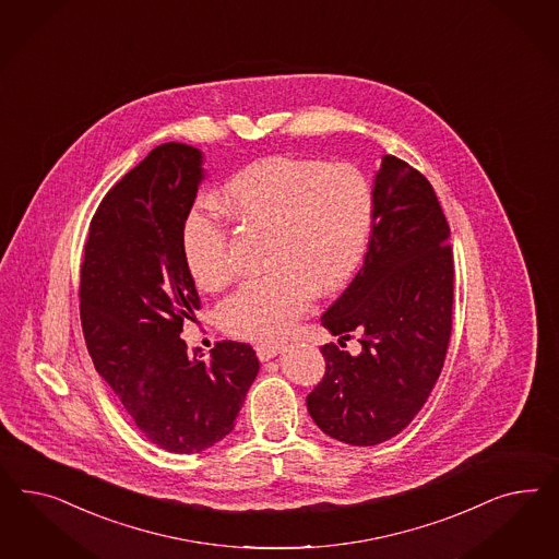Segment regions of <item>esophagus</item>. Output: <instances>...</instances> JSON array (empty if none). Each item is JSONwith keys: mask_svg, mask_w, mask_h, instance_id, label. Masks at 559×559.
<instances>
[{"mask_svg": "<svg viewBox=\"0 0 559 559\" xmlns=\"http://www.w3.org/2000/svg\"><path fill=\"white\" fill-rule=\"evenodd\" d=\"M285 350L283 344L278 342H262V344H255V355L260 360H271L276 355H281Z\"/></svg>", "mask_w": 559, "mask_h": 559, "instance_id": "1", "label": "esophagus"}]
</instances>
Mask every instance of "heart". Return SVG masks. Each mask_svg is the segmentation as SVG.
Segmentation results:
<instances>
[{"instance_id":"heart-1","label":"heart","mask_w":559,"mask_h":559,"mask_svg":"<svg viewBox=\"0 0 559 559\" xmlns=\"http://www.w3.org/2000/svg\"><path fill=\"white\" fill-rule=\"evenodd\" d=\"M229 217L271 229V271L246 281L219 305L221 325L237 338L287 334L311 304L316 285H342L360 264L374 221L369 176L353 164L269 157L234 174L221 188ZM180 248L199 287L217 290L236 272L227 227L211 201L188 209Z\"/></svg>"}]
</instances>
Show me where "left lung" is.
I'll list each match as a JSON object with an SVG mask.
<instances>
[{
	"mask_svg": "<svg viewBox=\"0 0 559 559\" xmlns=\"http://www.w3.org/2000/svg\"><path fill=\"white\" fill-rule=\"evenodd\" d=\"M374 221L362 269L322 325L360 353L322 346L325 374L307 395L332 439L372 447L400 435L439 379L453 325L451 229L430 182L395 155L372 180Z\"/></svg>",
	"mask_w": 559,
	"mask_h": 559,
	"instance_id": "obj_1",
	"label": "left lung"
}]
</instances>
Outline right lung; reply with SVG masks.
Masks as SVG:
<instances>
[{
    "mask_svg": "<svg viewBox=\"0 0 559 559\" xmlns=\"http://www.w3.org/2000/svg\"><path fill=\"white\" fill-rule=\"evenodd\" d=\"M203 152L164 143L127 171L90 223L80 311L87 353L136 428L169 453L225 439L260 369L250 344L188 355L182 323L201 307L180 231L203 182Z\"/></svg>",
    "mask_w": 559,
    "mask_h": 559,
    "instance_id": "1",
    "label": "right lung"
}]
</instances>
